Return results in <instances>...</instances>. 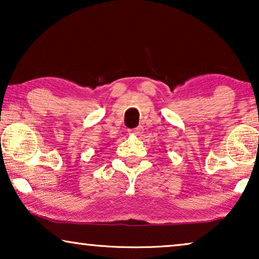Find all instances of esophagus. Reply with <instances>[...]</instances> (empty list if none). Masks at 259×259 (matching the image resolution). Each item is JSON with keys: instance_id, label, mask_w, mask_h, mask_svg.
<instances>
[{"instance_id": "34e87169", "label": "esophagus", "mask_w": 259, "mask_h": 259, "mask_svg": "<svg viewBox=\"0 0 259 259\" xmlns=\"http://www.w3.org/2000/svg\"><path fill=\"white\" fill-rule=\"evenodd\" d=\"M130 134H133V136H139V134L143 133V127H137V128L130 130Z\"/></svg>"}]
</instances>
